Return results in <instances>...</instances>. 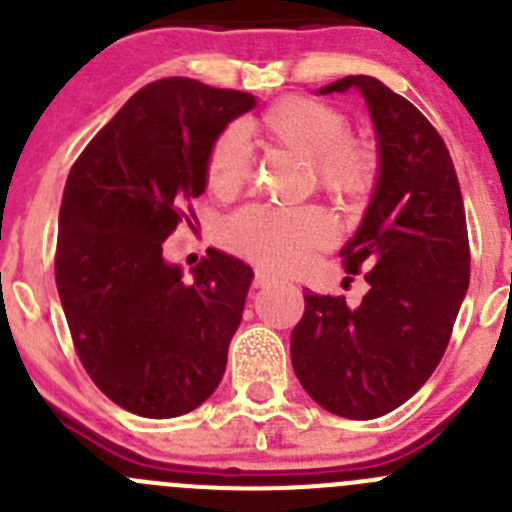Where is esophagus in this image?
Segmentation results:
<instances>
[{
	"mask_svg": "<svg viewBox=\"0 0 512 512\" xmlns=\"http://www.w3.org/2000/svg\"><path fill=\"white\" fill-rule=\"evenodd\" d=\"M272 282H275V275H270V272H265V270H257L255 272V282H252V285L267 287V285H272Z\"/></svg>",
	"mask_w": 512,
	"mask_h": 512,
	"instance_id": "obj_1",
	"label": "esophagus"
}]
</instances>
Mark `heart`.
I'll use <instances>...</instances> for the list:
<instances>
[{"mask_svg": "<svg viewBox=\"0 0 512 512\" xmlns=\"http://www.w3.org/2000/svg\"><path fill=\"white\" fill-rule=\"evenodd\" d=\"M272 145L310 160L322 190L337 197H360L375 177V155L347 137V117L332 104L312 97H285L270 104L255 124ZM252 160L240 130H225L207 157V182L217 195H232L250 180ZM335 237L322 210H270L250 207L232 217L225 240L232 250L270 270L292 272Z\"/></svg>", "mask_w": 512, "mask_h": 512, "instance_id": "heart-1", "label": "heart"}]
</instances>
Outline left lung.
Masks as SVG:
<instances>
[{"label":"left lung","mask_w":512,"mask_h":512,"mask_svg":"<svg viewBox=\"0 0 512 512\" xmlns=\"http://www.w3.org/2000/svg\"><path fill=\"white\" fill-rule=\"evenodd\" d=\"M355 89L377 142V177L345 272L365 270L367 295H305L290 337L295 375L327 413L372 420L413 398L438 367L470 282L458 175L443 137L415 104L367 74L317 94Z\"/></svg>","instance_id":"left-lung-1"}]
</instances>
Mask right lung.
I'll list each match as a JSON object with an SVG mask.
<instances>
[{
	"label": "right lung",
	"instance_id": "obj_1",
	"mask_svg": "<svg viewBox=\"0 0 512 512\" xmlns=\"http://www.w3.org/2000/svg\"><path fill=\"white\" fill-rule=\"evenodd\" d=\"M257 104L237 89L167 77L132 94L67 177L59 210V300L84 370L119 408L177 418L217 390L252 285L220 250L192 267L162 255L182 205L207 190V157Z\"/></svg>",
	"mask_w": 512,
	"mask_h": 512
}]
</instances>
